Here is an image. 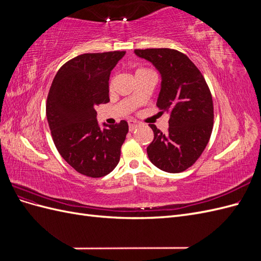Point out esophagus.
<instances>
[{"instance_id": "esophagus-1", "label": "esophagus", "mask_w": 261, "mask_h": 261, "mask_svg": "<svg viewBox=\"0 0 261 261\" xmlns=\"http://www.w3.org/2000/svg\"><path fill=\"white\" fill-rule=\"evenodd\" d=\"M138 127V123L136 121H128V128H129V132H133L135 130L136 128Z\"/></svg>"}]
</instances>
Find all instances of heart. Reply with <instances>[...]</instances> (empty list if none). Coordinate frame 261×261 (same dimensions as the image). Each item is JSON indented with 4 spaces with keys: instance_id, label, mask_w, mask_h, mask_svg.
<instances>
[{
    "instance_id": "obj_1",
    "label": "heart",
    "mask_w": 261,
    "mask_h": 261,
    "mask_svg": "<svg viewBox=\"0 0 261 261\" xmlns=\"http://www.w3.org/2000/svg\"><path fill=\"white\" fill-rule=\"evenodd\" d=\"M146 70H148V69H146V68H138V69L136 70V74L141 73V72H146Z\"/></svg>"
}]
</instances>
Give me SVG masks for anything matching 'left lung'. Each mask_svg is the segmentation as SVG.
Listing matches in <instances>:
<instances>
[{"instance_id":"left-lung-1","label":"left lung","mask_w":261,"mask_h":261,"mask_svg":"<svg viewBox=\"0 0 261 261\" xmlns=\"http://www.w3.org/2000/svg\"><path fill=\"white\" fill-rule=\"evenodd\" d=\"M135 54L159 70L162 82L156 107L170 114L167 134L150 125L154 137L147 147L149 160L164 172H183L201 155L211 136L215 115L209 87L200 70L179 51L138 49Z\"/></svg>"}]
</instances>
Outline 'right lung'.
<instances>
[{"label":"right lung","instance_id":"1","mask_svg":"<svg viewBox=\"0 0 261 261\" xmlns=\"http://www.w3.org/2000/svg\"><path fill=\"white\" fill-rule=\"evenodd\" d=\"M125 51L85 53L69 60L55 75L46 99V118L58 151L70 167L102 177L120 161L128 124L100 128L96 108L109 99L111 70Z\"/></svg>","mask_w":261,"mask_h":261}]
</instances>
